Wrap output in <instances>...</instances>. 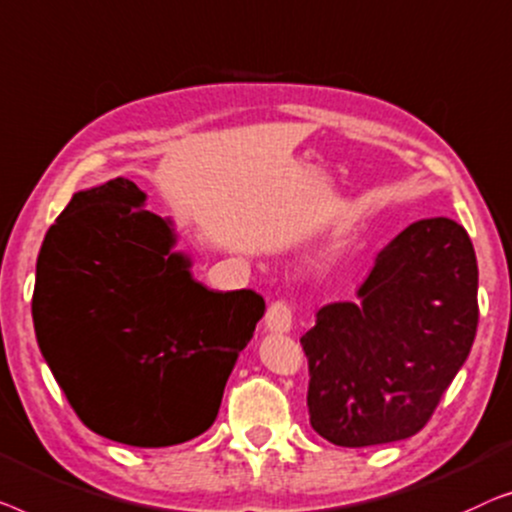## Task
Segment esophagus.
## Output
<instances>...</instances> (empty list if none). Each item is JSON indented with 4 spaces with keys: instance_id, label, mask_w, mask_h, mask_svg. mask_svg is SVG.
I'll list each match as a JSON object with an SVG mask.
<instances>
[{
    "instance_id": "obj_1",
    "label": "esophagus",
    "mask_w": 512,
    "mask_h": 512,
    "mask_svg": "<svg viewBox=\"0 0 512 512\" xmlns=\"http://www.w3.org/2000/svg\"><path fill=\"white\" fill-rule=\"evenodd\" d=\"M264 327L271 334H287L292 329V308L285 301H273L264 315Z\"/></svg>"
}]
</instances>
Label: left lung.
<instances>
[{
	"instance_id": "1",
	"label": "left lung",
	"mask_w": 512,
	"mask_h": 512,
	"mask_svg": "<svg viewBox=\"0 0 512 512\" xmlns=\"http://www.w3.org/2000/svg\"><path fill=\"white\" fill-rule=\"evenodd\" d=\"M478 262L462 225L417 220L380 250L355 301L301 336L311 427L341 448L415 436L469 357Z\"/></svg>"
}]
</instances>
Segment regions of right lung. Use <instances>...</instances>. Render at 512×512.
I'll return each instance as SVG.
<instances>
[{
	"instance_id": "right-lung-1",
	"label": "right lung",
	"mask_w": 512,
	"mask_h": 512,
	"mask_svg": "<svg viewBox=\"0 0 512 512\" xmlns=\"http://www.w3.org/2000/svg\"><path fill=\"white\" fill-rule=\"evenodd\" d=\"M127 178L76 192L37 259L43 359L85 427L134 448L204 434L264 299L215 292L176 253L171 220Z\"/></svg>"
}]
</instances>
